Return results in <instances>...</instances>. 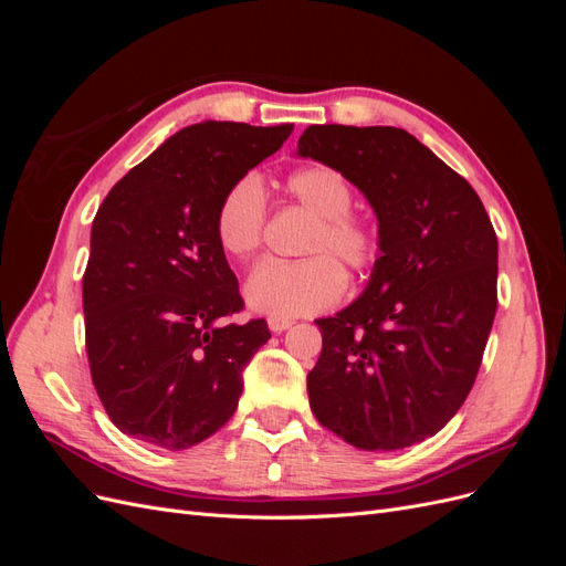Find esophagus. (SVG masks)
Here are the masks:
<instances>
[{
	"label": "esophagus",
	"instance_id": "esophagus-1",
	"mask_svg": "<svg viewBox=\"0 0 566 566\" xmlns=\"http://www.w3.org/2000/svg\"><path fill=\"white\" fill-rule=\"evenodd\" d=\"M290 325H293V321H290V318H276V316L269 318V331L271 333H283V331L290 328Z\"/></svg>",
	"mask_w": 566,
	"mask_h": 566
}]
</instances>
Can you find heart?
<instances>
[{"instance_id":"b5f03b06","label":"heart","mask_w":566,"mask_h":566,"mask_svg":"<svg viewBox=\"0 0 566 566\" xmlns=\"http://www.w3.org/2000/svg\"><path fill=\"white\" fill-rule=\"evenodd\" d=\"M290 200L316 217L302 252L304 260H266L245 283V300L254 312L297 318L331 310L345 293V265L361 279L380 260L382 241L375 221L352 210L354 191L345 175L328 165H306L283 181ZM269 202L256 175H243L227 186L214 210V238L233 260H250L264 243Z\"/></svg>"}]
</instances>
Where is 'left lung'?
I'll use <instances>...</instances> for the list:
<instances>
[{
    "mask_svg": "<svg viewBox=\"0 0 566 566\" xmlns=\"http://www.w3.org/2000/svg\"><path fill=\"white\" fill-rule=\"evenodd\" d=\"M297 153L335 167L378 214L366 293L318 318L316 420L364 451L437 434L468 399L499 306V241L474 188L399 127L312 125Z\"/></svg>",
    "mask_w": 566,
    "mask_h": 566,
    "instance_id": "obj_1",
    "label": "left lung"
}]
</instances>
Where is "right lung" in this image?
Listing matches in <instances>:
<instances>
[{"label":"right lung","mask_w":566,"mask_h":566,"mask_svg":"<svg viewBox=\"0 0 566 566\" xmlns=\"http://www.w3.org/2000/svg\"><path fill=\"white\" fill-rule=\"evenodd\" d=\"M290 132L191 125L101 202L82 279L84 342L94 389L119 432L181 451L233 416L243 368L271 333L264 318L229 321L243 297L214 238V210L227 186Z\"/></svg>","instance_id":"1"}]
</instances>
